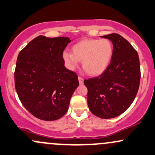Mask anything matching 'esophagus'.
Returning <instances> with one entry per match:
<instances>
[{
  "label": "esophagus",
  "instance_id": "1",
  "mask_svg": "<svg viewBox=\"0 0 155 155\" xmlns=\"http://www.w3.org/2000/svg\"><path fill=\"white\" fill-rule=\"evenodd\" d=\"M78 81H79L80 84H84V78H83L82 77H78Z\"/></svg>",
  "mask_w": 155,
  "mask_h": 155
}]
</instances>
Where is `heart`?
<instances>
[{"instance_id": "b5f03b06", "label": "heart", "mask_w": 155, "mask_h": 155, "mask_svg": "<svg viewBox=\"0 0 155 155\" xmlns=\"http://www.w3.org/2000/svg\"><path fill=\"white\" fill-rule=\"evenodd\" d=\"M113 51L112 43L109 39H84L73 45L72 53L65 51L62 57L69 70H74L82 61L83 68L88 74L97 76L110 64Z\"/></svg>"}]
</instances>
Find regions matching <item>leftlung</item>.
Returning a JSON list of instances; mask_svg holds the SVG:
<instances>
[{
	"label": "left lung",
	"mask_w": 155,
	"mask_h": 155,
	"mask_svg": "<svg viewBox=\"0 0 155 155\" xmlns=\"http://www.w3.org/2000/svg\"><path fill=\"white\" fill-rule=\"evenodd\" d=\"M103 38L112 42L110 64L98 77L84 80L87 102L92 114L103 119L119 116L135 98L140 81V66L137 51L117 33Z\"/></svg>",
	"instance_id": "8db88e82"
}]
</instances>
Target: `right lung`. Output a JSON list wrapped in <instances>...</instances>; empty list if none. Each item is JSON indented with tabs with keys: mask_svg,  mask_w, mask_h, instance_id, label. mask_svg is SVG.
Segmentation results:
<instances>
[{
	"mask_svg": "<svg viewBox=\"0 0 155 155\" xmlns=\"http://www.w3.org/2000/svg\"><path fill=\"white\" fill-rule=\"evenodd\" d=\"M69 38L38 36L20 51L15 70V86L21 104L35 117L55 120L69 109L79 86L78 75L66 69L63 52Z\"/></svg>",
	"mask_w": 155,
	"mask_h": 155,
	"instance_id": "obj_1",
	"label": "right lung"
}]
</instances>
